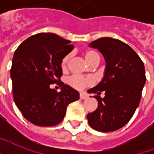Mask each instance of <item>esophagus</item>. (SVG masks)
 <instances>
[{
    "label": "esophagus",
    "mask_w": 154,
    "mask_h": 154,
    "mask_svg": "<svg viewBox=\"0 0 154 154\" xmlns=\"http://www.w3.org/2000/svg\"><path fill=\"white\" fill-rule=\"evenodd\" d=\"M79 97H80V99H82V100H85V99H86L87 97H88V96H87L86 94H80Z\"/></svg>",
    "instance_id": "1"
}]
</instances>
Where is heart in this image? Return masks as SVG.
Returning <instances> with one entry per match:
<instances>
[{"label": "heart", "mask_w": 154, "mask_h": 154, "mask_svg": "<svg viewBox=\"0 0 154 154\" xmlns=\"http://www.w3.org/2000/svg\"><path fill=\"white\" fill-rule=\"evenodd\" d=\"M84 57L87 62L89 65H94L97 64L100 60V56L97 52L88 49L83 53ZM69 59V56L66 55L62 58L61 62H60V67L62 70H66L68 66V61ZM94 79L90 77H82V76H78V75H73L72 77H70L68 79V84L70 86L77 90H82L85 88L94 85Z\"/></svg>", "instance_id": "obj_1"}]
</instances>
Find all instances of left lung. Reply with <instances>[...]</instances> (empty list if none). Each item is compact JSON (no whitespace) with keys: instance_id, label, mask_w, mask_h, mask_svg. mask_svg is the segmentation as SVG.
<instances>
[{"instance_id":"1","label":"left lung","mask_w":154,"mask_h":154,"mask_svg":"<svg viewBox=\"0 0 154 154\" xmlns=\"http://www.w3.org/2000/svg\"><path fill=\"white\" fill-rule=\"evenodd\" d=\"M89 46L97 49L106 61L105 77L89 93L95 94L98 105L88 113L89 125L100 132H112L128 123L141 101L146 83L143 61L125 42L111 37H102ZM105 93L103 99L101 93Z\"/></svg>"}]
</instances>
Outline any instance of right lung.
Segmentation results:
<instances>
[{
    "mask_svg": "<svg viewBox=\"0 0 154 154\" xmlns=\"http://www.w3.org/2000/svg\"><path fill=\"white\" fill-rule=\"evenodd\" d=\"M71 42L51 32L32 35L21 43L13 55L10 74L14 101L22 115L38 126H53L65 117L67 106L79 94L60 77V62L71 52ZM52 84L62 87L57 92Z\"/></svg>",
    "mask_w": 154,
    "mask_h": 154,
    "instance_id": "obj_1",
    "label": "right lung"
}]
</instances>
